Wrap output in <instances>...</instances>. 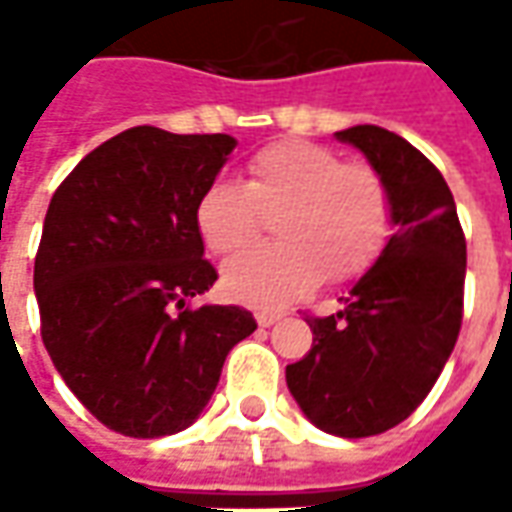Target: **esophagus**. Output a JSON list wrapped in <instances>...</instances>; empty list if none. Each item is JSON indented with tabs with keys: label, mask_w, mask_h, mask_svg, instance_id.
<instances>
[{
	"label": "esophagus",
	"mask_w": 512,
	"mask_h": 512,
	"mask_svg": "<svg viewBox=\"0 0 512 512\" xmlns=\"http://www.w3.org/2000/svg\"><path fill=\"white\" fill-rule=\"evenodd\" d=\"M282 316H285L282 310H259V313H256V322H259L262 327H270V325H276Z\"/></svg>",
	"instance_id": "obj_1"
}]
</instances>
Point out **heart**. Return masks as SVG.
I'll use <instances>...</instances> for the list:
<instances>
[{
  "label": "heart",
  "mask_w": 512,
  "mask_h": 512,
  "mask_svg": "<svg viewBox=\"0 0 512 512\" xmlns=\"http://www.w3.org/2000/svg\"><path fill=\"white\" fill-rule=\"evenodd\" d=\"M270 216L282 242L245 250L222 270L225 293L242 305L285 307L322 279H362L390 242L393 196L373 165L282 139L250 156L245 185L213 182L196 202V230L219 256L250 245Z\"/></svg>",
  "instance_id": "obj_1"
}]
</instances>
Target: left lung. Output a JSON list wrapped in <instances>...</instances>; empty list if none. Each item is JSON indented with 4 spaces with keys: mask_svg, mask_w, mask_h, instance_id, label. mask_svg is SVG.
I'll return each mask as SVG.
<instances>
[{
    "mask_svg": "<svg viewBox=\"0 0 512 512\" xmlns=\"http://www.w3.org/2000/svg\"><path fill=\"white\" fill-rule=\"evenodd\" d=\"M370 159L393 196L396 233L333 316H307L313 344L287 364V387L325 433L367 439L404 422L459 339L467 245L439 168L399 133H336Z\"/></svg>",
    "mask_w": 512,
    "mask_h": 512,
    "instance_id": "1",
    "label": "left lung"
}]
</instances>
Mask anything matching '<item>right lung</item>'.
<instances>
[{
    "label": "right lung",
    "instance_id": "1",
    "mask_svg": "<svg viewBox=\"0 0 512 512\" xmlns=\"http://www.w3.org/2000/svg\"><path fill=\"white\" fill-rule=\"evenodd\" d=\"M233 148L227 133L139 125L50 199L33 265L42 342L73 396L130 439L196 422L230 347L256 330L245 307L190 305L219 279L196 202Z\"/></svg>",
    "mask_w": 512,
    "mask_h": 512
}]
</instances>
